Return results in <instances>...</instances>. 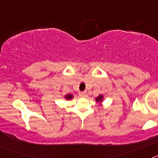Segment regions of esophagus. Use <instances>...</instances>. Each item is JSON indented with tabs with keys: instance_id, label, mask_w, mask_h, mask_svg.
Returning <instances> with one entry per match:
<instances>
[{
	"instance_id": "34e87169",
	"label": "esophagus",
	"mask_w": 158,
	"mask_h": 158,
	"mask_svg": "<svg viewBox=\"0 0 158 158\" xmlns=\"http://www.w3.org/2000/svg\"><path fill=\"white\" fill-rule=\"evenodd\" d=\"M79 95H80V96H81V97H87V96H88L87 93H86L85 91V92H81V93H79Z\"/></svg>"
}]
</instances>
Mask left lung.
<instances>
[{
  "instance_id": "left-lung-1",
  "label": "left lung",
  "mask_w": 158,
  "mask_h": 158,
  "mask_svg": "<svg viewBox=\"0 0 158 158\" xmlns=\"http://www.w3.org/2000/svg\"><path fill=\"white\" fill-rule=\"evenodd\" d=\"M103 100H104V96L103 95H99L96 98V101L98 102V103H101Z\"/></svg>"
}]
</instances>
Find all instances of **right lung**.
<instances>
[{
	"label": "right lung",
	"mask_w": 158,
	"mask_h": 158,
	"mask_svg": "<svg viewBox=\"0 0 158 158\" xmlns=\"http://www.w3.org/2000/svg\"><path fill=\"white\" fill-rule=\"evenodd\" d=\"M65 98L66 99V100H71V99L73 98V96L72 94H67L65 96Z\"/></svg>",
	"instance_id": "right-lung-1"
}]
</instances>
